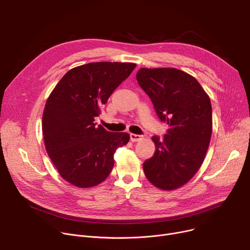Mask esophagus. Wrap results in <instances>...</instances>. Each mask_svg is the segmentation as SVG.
<instances>
[{"label": "esophagus", "mask_w": 250, "mask_h": 250, "mask_svg": "<svg viewBox=\"0 0 250 250\" xmlns=\"http://www.w3.org/2000/svg\"><path fill=\"white\" fill-rule=\"evenodd\" d=\"M130 136V140L131 141H139L140 139H142V136L139 135V134H134V133H130L129 134Z\"/></svg>", "instance_id": "1"}]
</instances>
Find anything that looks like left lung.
<instances>
[{"instance_id": "left-lung-1", "label": "left lung", "mask_w": 250, "mask_h": 250, "mask_svg": "<svg viewBox=\"0 0 250 250\" xmlns=\"http://www.w3.org/2000/svg\"><path fill=\"white\" fill-rule=\"evenodd\" d=\"M136 80L168 125L162 138L152 136L155 152L145 161V174L159 189H177L192 179L206 156L212 126L209 98L193 76L175 68H141Z\"/></svg>"}]
</instances>
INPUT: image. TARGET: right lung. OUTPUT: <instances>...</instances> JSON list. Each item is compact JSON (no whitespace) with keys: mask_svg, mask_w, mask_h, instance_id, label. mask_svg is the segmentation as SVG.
<instances>
[{"mask_svg":"<svg viewBox=\"0 0 250 250\" xmlns=\"http://www.w3.org/2000/svg\"><path fill=\"white\" fill-rule=\"evenodd\" d=\"M136 64L94 62L69 70L50 94L42 116L46 151L64 179L80 188L103 182L114 153L129 140L126 132L97 125L95 118Z\"/></svg>","mask_w":250,"mask_h":250,"instance_id":"obj_1","label":"right lung"}]
</instances>
